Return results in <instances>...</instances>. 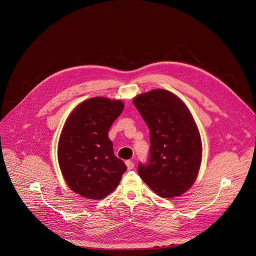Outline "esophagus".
Here are the masks:
<instances>
[{"mask_svg":"<svg viewBox=\"0 0 256 256\" xmlns=\"http://www.w3.org/2000/svg\"><path fill=\"white\" fill-rule=\"evenodd\" d=\"M126 166H127L128 170H131V169H133V168H134V163H133L132 161L128 160V161H126Z\"/></svg>","mask_w":256,"mask_h":256,"instance_id":"34e87169","label":"esophagus"}]
</instances>
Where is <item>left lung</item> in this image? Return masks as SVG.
<instances>
[{
	"label": "left lung",
	"instance_id": "left-lung-1",
	"mask_svg": "<svg viewBox=\"0 0 256 256\" xmlns=\"http://www.w3.org/2000/svg\"><path fill=\"white\" fill-rule=\"evenodd\" d=\"M133 104L150 129V158L140 163V176L162 198L182 194L194 184L202 160L201 137L192 114L164 89L137 95Z\"/></svg>",
	"mask_w": 256,
	"mask_h": 256
}]
</instances>
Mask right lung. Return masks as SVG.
Listing matches in <instances>:
<instances>
[{
  "instance_id": "right-lung-1",
  "label": "right lung",
  "mask_w": 256,
  "mask_h": 256,
  "mask_svg": "<svg viewBox=\"0 0 256 256\" xmlns=\"http://www.w3.org/2000/svg\"><path fill=\"white\" fill-rule=\"evenodd\" d=\"M123 108L121 100L93 97L72 112L62 128L58 163L70 188L87 199L106 198L127 170L108 135Z\"/></svg>"
}]
</instances>
